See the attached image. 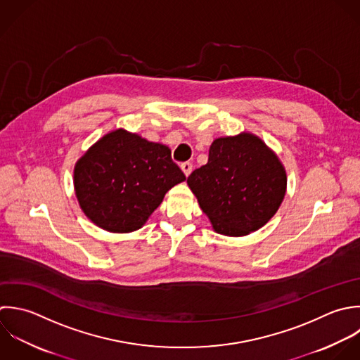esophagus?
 <instances>
[{"label": "esophagus", "instance_id": "34e87169", "mask_svg": "<svg viewBox=\"0 0 360 360\" xmlns=\"http://www.w3.org/2000/svg\"><path fill=\"white\" fill-rule=\"evenodd\" d=\"M181 169H182V171H184V174L188 176V175L192 172V164H191L189 161L182 162V164H181Z\"/></svg>", "mask_w": 360, "mask_h": 360}]
</instances>
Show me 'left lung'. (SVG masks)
Listing matches in <instances>:
<instances>
[{
	"label": "left lung",
	"mask_w": 360,
	"mask_h": 360,
	"mask_svg": "<svg viewBox=\"0 0 360 360\" xmlns=\"http://www.w3.org/2000/svg\"><path fill=\"white\" fill-rule=\"evenodd\" d=\"M286 171L255 134L216 139L188 185L216 233L243 237L265 226L286 193Z\"/></svg>",
	"instance_id": "left-lung-1"
}]
</instances>
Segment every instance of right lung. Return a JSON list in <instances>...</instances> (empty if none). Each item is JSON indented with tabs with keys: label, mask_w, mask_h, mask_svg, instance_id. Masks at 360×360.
Segmentation results:
<instances>
[{
	"label": "right lung",
	"mask_w": 360,
	"mask_h": 360,
	"mask_svg": "<svg viewBox=\"0 0 360 360\" xmlns=\"http://www.w3.org/2000/svg\"><path fill=\"white\" fill-rule=\"evenodd\" d=\"M185 179L167 146L123 129L105 134L74 168L82 212L110 233L141 229L165 193Z\"/></svg>",
	"instance_id": "right-lung-1"
}]
</instances>
